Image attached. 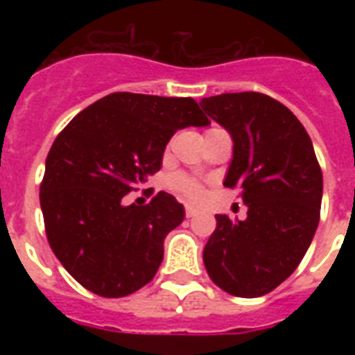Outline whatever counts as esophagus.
Masks as SVG:
<instances>
[{
	"mask_svg": "<svg viewBox=\"0 0 355 355\" xmlns=\"http://www.w3.org/2000/svg\"><path fill=\"white\" fill-rule=\"evenodd\" d=\"M199 214V208H195L193 205H186V217H195Z\"/></svg>",
	"mask_w": 355,
	"mask_h": 355,
	"instance_id": "esophagus-1",
	"label": "esophagus"
}]
</instances>
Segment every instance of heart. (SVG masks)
Returning <instances> with one entry per match:
<instances>
[{"instance_id":"b5f03b06","label":"heart","mask_w":355,"mask_h":355,"mask_svg":"<svg viewBox=\"0 0 355 355\" xmlns=\"http://www.w3.org/2000/svg\"><path fill=\"white\" fill-rule=\"evenodd\" d=\"M171 188L175 189V191H178V193L189 197V199H199L200 195H202L200 184H197L195 180H191V178L180 177V175L171 178Z\"/></svg>"}]
</instances>
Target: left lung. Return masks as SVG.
Wrapping results in <instances>:
<instances>
[{"label": "left lung", "instance_id": "1", "mask_svg": "<svg viewBox=\"0 0 355 355\" xmlns=\"http://www.w3.org/2000/svg\"><path fill=\"white\" fill-rule=\"evenodd\" d=\"M234 141L225 186L241 188L245 221L216 216L202 259L211 282L234 297L267 295L293 275L320 216L322 173L297 116L272 97L239 92L200 99Z\"/></svg>", "mask_w": 355, "mask_h": 355}]
</instances>
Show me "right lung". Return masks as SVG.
Returning <instances> with one entry per match:
<instances>
[{
	"label": "right lung",
	"instance_id": "right-lung-1",
	"mask_svg": "<svg viewBox=\"0 0 355 355\" xmlns=\"http://www.w3.org/2000/svg\"><path fill=\"white\" fill-rule=\"evenodd\" d=\"M191 97L118 92L66 125L53 141L40 186L47 241L88 291L119 298L155 278L164 239L184 221V206L160 191L149 205L123 197L162 167L180 128L206 127Z\"/></svg>",
	"mask_w": 355,
	"mask_h": 355
}]
</instances>
